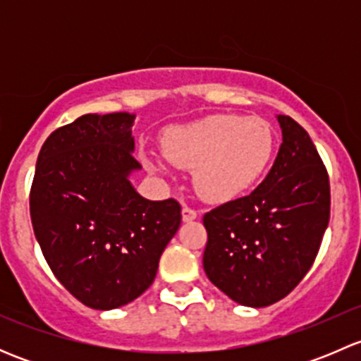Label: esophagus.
I'll return each instance as SVG.
<instances>
[{
	"instance_id": "1",
	"label": "esophagus",
	"mask_w": 361,
	"mask_h": 361,
	"mask_svg": "<svg viewBox=\"0 0 361 361\" xmlns=\"http://www.w3.org/2000/svg\"><path fill=\"white\" fill-rule=\"evenodd\" d=\"M181 216H183V221H192L199 216V213L194 209V207H190L185 204L183 209H181Z\"/></svg>"
}]
</instances>
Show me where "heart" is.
Masks as SVG:
<instances>
[{"label": "heart", "mask_w": 361, "mask_h": 361, "mask_svg": "<svg viewBox=\"0 0 361 361\" xmlns=\"http://www.w3.org/2000/svg\"><path fill=\"white\" fill-rule=\"evenodd\" d=\"M160 147L173 166L192 169L204 199L224 202L262 176L274 154V133L262 118L220 113L171 127L160 137Z\"/></svg>", "instance_id": "1"}]
</instances>
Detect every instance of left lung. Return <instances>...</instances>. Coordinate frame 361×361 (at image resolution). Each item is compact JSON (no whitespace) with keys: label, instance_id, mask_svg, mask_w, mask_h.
Masks as SVG:
<instances>
[{"label":"left lung","instance_id":"left-lung-1","mask_svg":"<svg viewBox=\"0 0 361 361\" xmlns=\"http://www.w3.org/2000/svg\"><path fill=\"white\" fill-rule=\"evenodd\" d=\"M283 143L265 180L246 197L204 214L206 276L248 307L281 300L311 269L330 220V181L304 127L278 115Z\"/></svg>","mask_w":361,"mask_h":361}]
</instances>
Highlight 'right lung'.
I'll list each match as a JSON object with an SVG mask.
<instances>
[{
    "mask_svg": "<svg viewBox=\"0 0 361 361\" xmlns=\"http://www.w3.org/2000/svg\"><path fill=\"white\" fill-rule=\"evenodd\" d=\"M133 113L82 115L39 150L29 195L32 231L61 285L108 311L154 283L160 255L181 224L174 199L148 201L129 181Z\"/></svg>",
    "mask_w": 361,
    "mask_h": 361,
    "instance_id": "obj_1",
    "label": "right lung"
}]
</instances>
